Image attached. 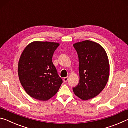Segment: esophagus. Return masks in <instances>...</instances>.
Wrapping results in <instances>:
<instances>
[{
  "label": "esophagus",
  "instance_id": "esophagus-1",
  "mask_svg": "<svg viewBox=\"0 0 128 128\" xmlns=\"http://www.w3.org/2000/svg\"><path fill=\"white\" fill-rule=\"evenodd\" d=\"M63 80H64V82H66L67 81H68V77H66L64 78Z\"/></svg>",
  "mask_w": 128,
  "mask_h": 128
}]
</instances>
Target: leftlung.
Here are the masks:
<instances>
[{"mask_svg": "<svg viewBox=\"0 0 128 128\" xmlns=\"http://www.w3.org/2000/svg\"><path fill=\"white\" fill-rule=\"evenodd\" d=\"M79 60L80 82L73 88L74 94L82 100L94 98L107 84L110 64L104 48L98 43L85 40L73 44Z\"/></svg>", "mask_w": 128, "mask_h": 128, "instance_id": "left-lung-1", "label": "left lung"}]
</instances>
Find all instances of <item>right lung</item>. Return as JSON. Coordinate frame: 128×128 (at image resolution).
I'll return each mask as SVG.
<instances>
[{
    "label": "right lung",
    "mask_w": 128,
    "mask_h": 128,
    "mask_svg": "<svg viewBox=\"0 0 128 128\" xmlns=\"http://www.w3.org/2000/svg\"><path fill=\"white\" fill-rule=\"evenodd\" d=\"M58 43L32 42L22 52L18 62L19 79L28 95L46 101L54 96L62 84L52 58Z\"/></svg>",
    "instance_id": "add662e5"
}]
</instances>
